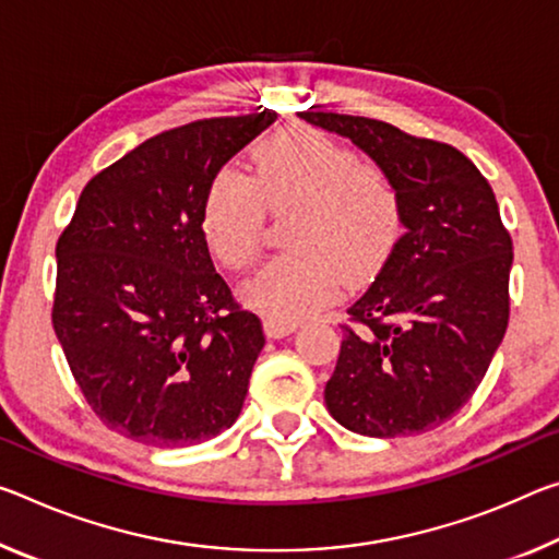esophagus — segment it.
Listing matches in <instances>:
<instances>
[{"label":"esophagus","mask_w":559,"mask_h":559,"mask_svg":"<svg viewBox=\"0 0 559 559\" xmlns=\"http://www.w3.org/2000/svg\"><path fill=\"white\" fill-rule=\"evenodd\" d=\"M263 328H265V335H269V338H281V335L294 333L296 328H298V323L281 321V318H265Z\"/></svg>","instance_id":"34e87169"}]
</instances>
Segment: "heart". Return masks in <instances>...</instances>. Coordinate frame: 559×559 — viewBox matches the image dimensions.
<instances>
[{"mask_svg":"<svg viewBox=\"0 0 559 559\" xmlns=\"http://www.w3.org/2000/svg\"><path fill=\"white\" fill-rule=\"evenodd\" d=\"M253 174L218 168L201 209L211 253L231 271L259 261L265 218L296 211L294 248L265 263L246 294L265 316L298 321L383 269L401 238L403 203L383 168L323 131H278L253 148Z\"/></svg>","mask_w":559,"mask_h":559,"instance_id":"1","label":"heart"}]
</instances>
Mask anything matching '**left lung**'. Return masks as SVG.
Returning a JSON list of instances; mask_svg holds the SVG:
<instances>
[{"label":"left lung","mask_w":559,"mask_h":559,"mask_svg":"<svg viewBox=\"0 0 559 559\" xmlns=\"http://www.w3.org/2000/svg\"><path fill=\"white\" fill-rule=\"evenodd\" d=\"M300 119L348 136L391 176L405 231L343 323L325 405L370 438L415 436L471 401L510 321L512 238L492 186L455 146L335 111Z\"/></svg>","instance_id":"obj_1"}]
</instances>
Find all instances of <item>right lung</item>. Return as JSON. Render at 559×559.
I'll use <instances>...</instances> for the list:
<instances>
[{
    "label": "right lung",
    "instance_id": "1",
    "mask_svg": "<svg viewBox=\"0 0 559 559\" xmlns=\"http://www.w3.org/2000/svg\"><path fill=\"white\" fill-rule=\"evenodd\" d=\"M273 121L265 109L146 139L84 186L59 236L51 325L88 407L123 438L197 445L241 413L263 325L216 273L201 209Z\"/></svg>",
    "mask_w": 559,
    "mask_h": 559
}]
</instances>
